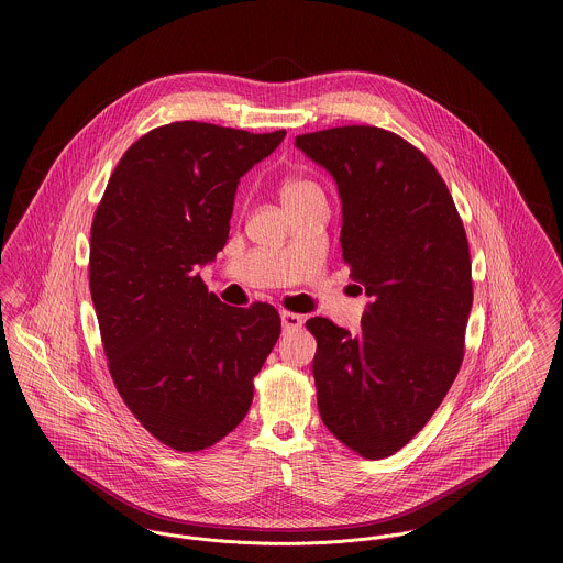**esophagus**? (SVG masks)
Returning a JSON list of instances; mask_svg holds the SVG:
<instances>
[{"label":"esophagus","mask_w":563,"mask_h":563,"mask_svg":"<svg viewBox=\"0 0 563 563\" xmlns=\"http://www.w3.org/2000/svg\"><path fill=\"white\" fill-rule=\"evenodd\" d=\"M301 324H303V317L292 314V312H282V327H284L286 331H290V329H299Z\"/></svg>","instance_id":"esophagus-1"}]
</instances>
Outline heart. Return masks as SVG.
<instances>
[{
  "mask_svg": "<svg viewBox=\"0 0 563 563\" xmlns=\"http://www.w3.org/2000/svg\"><path fill=\"white\" fill-rule=\"evenodd\" d=\"M312 190H319V186H317L314 181H310V179H306V177L292 175V177H286V179L282 181V186H279V197H282V203H284V201L297 199V197H301V195H306V192H312Z\"/></svg>",
  "mask_w": 563,
  "mask_h": 563,
  "instance_id": "b5f03b06",
  "label": "heart"
}]
</instances>
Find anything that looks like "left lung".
<instances>
[{
	"instance_id": "8db88e82",
	"label": "left lung",
	"mask_w": 563,
	"mask_h": 563,
	"mask_svg": "<svg viewBox=\"0 0 563 563\" xmlns=\"http://www.w3.org/2000/svg\"><path fill=\"white\" fill-rule=\"evenodd\" d=\"M295 145L333 177L342 257L371 297L355 335L321 317L306 322L319 344V411L349 449L388 457L427 424L462 366L473 308L466 232L435 166L401 136L346 125Z\"/></svg>"
}]
</instances>
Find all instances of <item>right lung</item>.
I'll return each instance as SVG.
<instances>
[{"mask_svg": "<svg viewBox=\"0 0 563 563\" xmlns=\"http://www.w3.org/2000/svg\"><path fill=\"white\" fill-rule=\"evenodd\" d=\"M284 136L162 125L123 154L95 212L90 297L110 375L175 451H201L241 424L279 338L275 308L221 303L199 268L228 244L242 175Z\"/></svg>", "mask_w": 563, "mask_h": 563, "instance_id": "add662e5", "label": "right lung"}]
</instances>
